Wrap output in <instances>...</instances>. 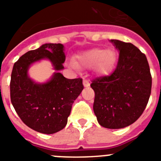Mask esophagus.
Returning a JSON list of instances; mask_svg holds the SVG:
<instances>
[{
	"instance_id": "esophagus-1",
	"label": "esophagus",
	"mask_w": 161,
	"mask_h": 161,
	"mask_svg": "<svg viewBox=\"0 0 161 161\" xmlns=\"http://www.w3.org/2000/svg\"><path fill=\"white\" fill-rule=\"evenodd\" d=\"M83 85L85 87H89V81L87 80H83Z\"/></svg>"
}]
</instances>
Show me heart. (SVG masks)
Here are the masks:
<instances>
[{
	"label": "heart",
	"instance_id": "b5f03b06",
	"mask_svg": "<svg viewBox=\"0 0 161 161\" xmlns=\"http://www.w3.org/2000/svg\"><path fill=\"white\" fill-rule=\"evenodd\" d=\"M116 61V55L111 50L93 48L83 52L78 56L76 64L89 68L96 65V70L99 73L106 74L112 70Z\"/></svg>",
	"mask_w": 161,
	"mask_h": 161
}]
</instances>
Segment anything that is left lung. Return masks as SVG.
<instances>
[{"instance_id": "8db88e82", "label": "left lung", "mask_w": 161, "mask_h": 161, "mask_svg": "<svg viewBox=\"0 0 161 161\" xmlns=\"http://www.w3.org/2000/svg\"><path fill=\"white\" fill-rule=\"evenodd\" d=\"M119 53L114 72L97 78L93 111L98 123L109 129L124 128L143 114L152 89V76L146 55L132 43L111 39Z\"/></svg>"}]
</instances>
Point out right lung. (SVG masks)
<instances>
[{
  "label": "right lung",
  "mask_w": 161,
  "mask_h": 161,
  "mask_svg": "<svg viewBox=\"0 0 161 161\" xmlns=\"http://www.w3.org/2000/svg\"><path fill=\"white\" fill-rule=\"evenodd\" d=\"M45 59L51 62L55 72L47 82H35L29 76V68ZM64 61L63 44L45 43L24 54L13 68V106L26 126L40 133L50 135L64 128L72 104L84 89L82 79H67L59 72Z\"/></svg>",
  "instance_id": "add662e5"
}]
</instances>
